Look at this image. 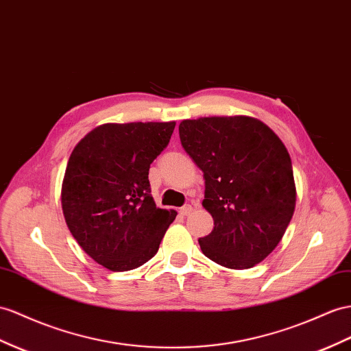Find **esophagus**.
<instances>
[{
	"instance_id": "1",
	"label": "esophagus",
	"mask_w": 351,
	"mask_h": 351,
	"mask_svg": "<svg viewBox=\"0 0 351 351\" xmlns=\"http://www.w3.org/2000/svg\"><path fill=\"white\" fill-rule=\"evenodd\" d=\"M193 212V208L190 204H185V206H182L181 209H179V213L182 215V217H186V215H190Z\"/></svg>"
}]
</instances>
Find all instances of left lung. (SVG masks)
<instances>
[{"instance_id":"8db88e82","label":"left lung","mask_w":351,"mask_h":351,"mask_svg":"<svg viewBox=\"0 0 351 351\" xmlns=\"http://www.w3.org/2000/svg\"><path fill=\"white\" fill-rule=\"evenodd\" d=\"M182 148L202 169L203 208L213 218L202 252L222 267L259 264L282 240L295 210L292 161L277 134L250 117L179 124Z\"/></svg>"}]
</instances>
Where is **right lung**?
<instances>
[{
  "label": "right lung",
  "instance_id": "add662e5",
  "mask_svg": "<svg viewBox=\"0 0 351 351\" xmlns=\"http://www.w3.org/2000/svg\"><path fill=\"white\" fill-rule=\"evenodd\" d=\"M175 124L99 125L68 160L62 184L66 226L84 252L111 271L149 261L176 218L175 210L157 208L148 179Z\"/></svg>",
  "mask_w": 351,
  "mask_h": 351
}]
</instances>
